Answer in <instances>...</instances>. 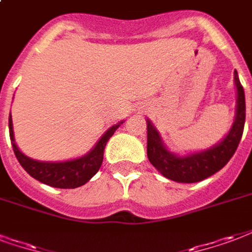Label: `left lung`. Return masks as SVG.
<instances>
[{"label":"left lung","instance_id":"obj_1","mask_svg":"<svg viewBox=\"0 0 252 252\" xmlns=\"http://www.w3.org/2000/svg\"><path fill=\"white\" fill-rule=\"evenodd\" d=\"M234 81L238 95L234 124L226 137L207 150L182 157L174 154L167 150L158 130L147 119V158L163 177L179 183L200 182L223 169L231 159L241 142L246 121L245 90L236 70L234 71Z\"/></svg>","mask_w":252,"mask_h":252}]
</instances>
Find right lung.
Here are the masks:
<instances>
[{"mask_svg": "<svg viewBox=\"0 0 252 252\" xmlns=\"http://www.w3.org/2000/svg\"><path fill=\"white\" fill-rule=\"evenodd\" d=\"M121 124H124V121L111 126L88 154L79 157L77 159L65 160V162H42V160L32 159L24 153H21L14 142L11 115H9V134L17 159L30 177L45 183L47 186L58 187V189H75L83 186L98 173L103 160L106 143L114 134L115 130L121 126Z\"/></svg>", "mask_w": 252, "mask_h": 252, "instance_id": "1", "label": "right lung"}]
</instances>
